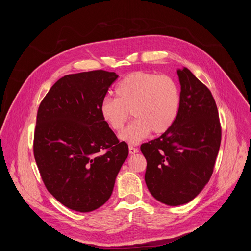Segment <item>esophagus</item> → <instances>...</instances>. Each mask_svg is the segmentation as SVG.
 <instances>
[{
    "label": "esophagus",
    "mask_w": 251,
    "mask_h": 251,
    "mask_svg": "<svg viewBox=\"0 0 251 251\" xmlns=\"http://www.w3.org/2000/svg\"><path fill=\"white\" fill-rule=\"evenodd\" d=\"M129 153H130V154H135V153H138V149L130 145V146H129Z\"/></svg>",
    "instance_id": "obj_1"
}]
</instances>
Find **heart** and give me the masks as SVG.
<instances>
[{
    "instance_id": "obj_1",
    "label": "heart",
    "mask_w": 251,
    "mask_h": 251,
    "mask_svg": "<svg viewBox=\"0 0 251 251\" xmlns=\"http://www.w3.org/2000/svg\"><path fill=\"white\" fill-rule=\"evenodd\" d=\"M115 93L116 98L102 100L100 114L112 130L120 131L131 111L135 119L119 135L130 144H137L151 131L156 135L167 132L180 112V86L166 75L135 71L117 84Z\"/></svg>"
}]
</instances>
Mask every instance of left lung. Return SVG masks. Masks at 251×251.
<instances>
[{"label": "left lung", "instance_id": "obj_1", "mask_svg": "<svg viewBox=\"0 0 251 251\" xmlns=\"http://www.w3.org/2000/svg\"><path fill=\"white\" fill-rule=\"evenodd\" d=\"M176 73L181 84L180 112L167 132L141 145L147 161L148 190L168 205L187 203L201 193L212 175L222 141L211 92L187 67Z\"/></svg>", "mask_w": 251, "mask_h": 251}]
</instances>
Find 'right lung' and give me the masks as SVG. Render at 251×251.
<instances>
[{"mask_svg":"<svg viewBox=\"0 0 251 251\" xmlns=\"http://www.w3.org/2000/svg\"><path fill=\"white\" fill-rule=\"evenodd\" d=\"M115 73L91 70L58 79L40 104L33 155L47 190L66 207L92 211L110 198L128 157L101 117Z\"/></svg>","mask_w":251,"mask_h":251,"instance_id":"obj_1","label":"right lung"}]
</instances>
